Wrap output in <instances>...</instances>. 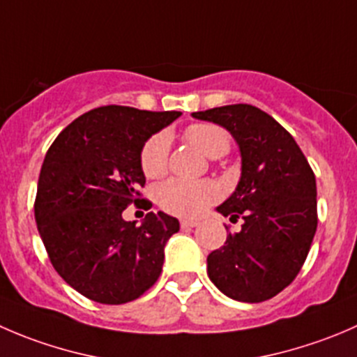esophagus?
I'll return each instance as SVG.
<instances>
[{"mask_svg": "<svg viewBox=\"0 0 357 357\" xmlns=\"http://www.w3.org/2000/svg\"><path fill=\"white\" fill-rule=\"evenodd\" d=\"M199 225V221L195 220H181V228H193Z\"/></svg>", "mask_w": 357, "mask_h": 357, "instance_id": "obj_1", "label": "esophagus"}]
</instances>
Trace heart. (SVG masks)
Masks as SVG:
<instances>
[{
  "mask_svg": "<svg viewBox=\"0 0 357 357\" xmlns=\"http://www.w3.org/2000/svg\"><path fill=\"white\" fill-rule=\"evenodd\" d=\"M186 139L206 157L220 158L230 148V136L227 130L213 123H193L186 129ZM169 134L157 132L143 144L141 150V169L148 178L164 174L167 167ZM155 197L162 209L176 216H199L207 206L220 197V188L213 181H186V179H167L155 190Z\"/></svg>",
  "mask_w": 357,
  "mask_h": 357,
  "instance_id": "obj_1",
  "label": "heart"
}]
</instances>
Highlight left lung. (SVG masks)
Returning a JSON list of instances; mask_svg holds the SVG:
<instances>
[{"label":"left lung","mask_w":357,"mask_h":357,"mask_svg":"<svg viewBox=\"0 0 357 357\" xmlns=\"http://www.w3.org/2000/svg\"><path fill=\"white\" fill-rule=\"evenodd\" d=\"M227 129L241 151V179L216 207L241 231L207 256V275L237 302L258 303L298 275L317 228L316 176L291 134L251 105L192 113Z\"/></svg>","instance_id":"obj_1"}]
</instances>
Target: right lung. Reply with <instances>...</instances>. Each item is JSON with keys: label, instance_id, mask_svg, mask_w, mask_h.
Instances as JSON below:
<instances>
[{"label": "right lung", "instance_id": "obj_1", "mask_svg": "<svg viewBox=\"0 0 357 357\" xmlns=\"http://www.w3.org/2000/svg\"><path fill=\"white\" fill-rule=\"evenodd\" d=\"M179 115L102 106L78 116L48 148L34 202L38 231L57 274L86 298L120 305L157 282L179 221L158 211L137 227L122 213L143 200V144Z\"/></svg>", "mask_w": 357, "mask_h": 357}]
</instances>
